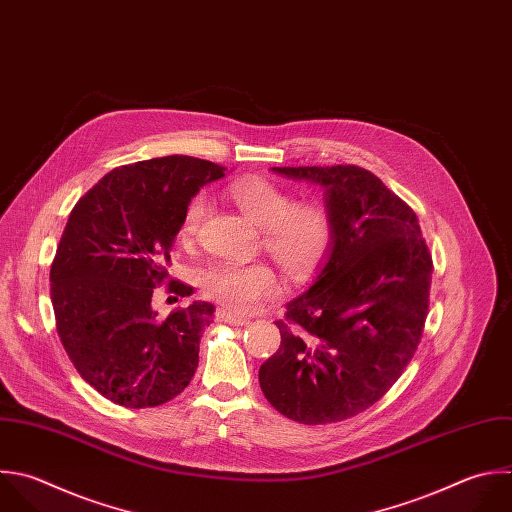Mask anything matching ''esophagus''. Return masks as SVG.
Segmentation results:
<instances>
[{
    "label": "esophagus",
    "mask_w": 512,
    "mask_h": 512,
    "mask_svg": "<svg viewBox=\"0 0 512 512\" xmlns=\"http://www.w3.org/2000/svg\"><path fill=\"white\" fill-rule=\"evenodd\" d=\"M216 316H218L222 322L234 324V326H246V324L250 322V318L238 316V314H234V312H230V310H226V308H220V310L216 312Z\"/></svg>",
    "instance_id": "34e87169"
}]
</instances>
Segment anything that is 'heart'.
<instances>
[{"label": "heart", "mask_w": 512, "mask_h": 512, "mask_svg": "<svg viewBox=\"0 0 512 512\" xmlns=\"http://www.w3.org/2000/svg\"><path fill=\"white\" fill-rule=\"evenodd\" d=\"M230 198L252 224L262 228L264 250L288 276H308L330 252L334 220L324 204L314 200L294 202L288 190L262 178L234 182ZM206 210L208 200L204 194L186 204L178 228L182 244L196 238ZM200 286L206 298L228 310L250 312L278 292V278L264 262H214L202 272Z\"/></svg>", "instance_id": "heart-1"}]
</instances>
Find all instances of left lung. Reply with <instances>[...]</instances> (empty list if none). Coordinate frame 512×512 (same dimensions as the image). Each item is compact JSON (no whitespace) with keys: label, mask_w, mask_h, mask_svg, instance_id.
<instances>
[{"label":"left lung","mask_w":512,"mask_h":512,"mask_svg":"<svg viewBox=\"0 0 512 512\" xmlns=\"http://www.w3.org/2000/svg\"><path fill=\"white\" fill-rule=\"evenodd\" d=\"M320 184L334 242L316 282L286 304L260 388L286 418L340 422L378 402L412 360L432 258L414 210L358 166L272 168Z\"/></svg>","instance_id":"left-lung-1"}]
</instances>
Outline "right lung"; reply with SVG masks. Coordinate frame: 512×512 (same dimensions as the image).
I'll list each match as a JSON object with an SVG mask.
<instances>
[{"mask_svg":"<svg viewBox=\"0 0 512 512\" xmlns=\"http://www.w3.org/2000/svg\"><path fill=\"white\" fill-rule=\"evenodd\" d=\"M192 156H164L106 174L74 206L50 270L60 340L80 376L126 408L178 396L198 368L214 306L192 302L158 320L152 294L168 264L182 212L196 192L224 176Z\"/></svg>","mask_w":512,"mask_h":512,"instance_id":"right-lung-1","label":"right lung"}]
</instances>
